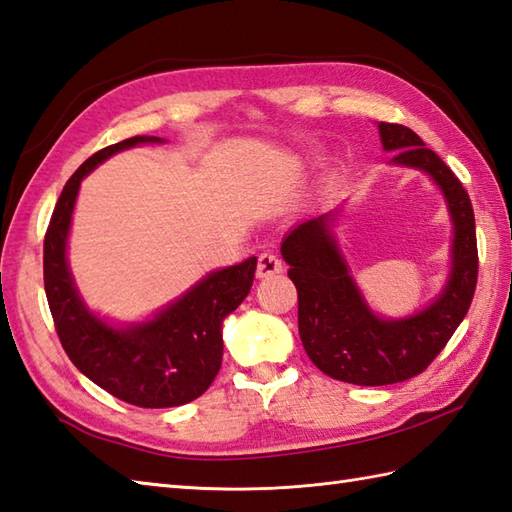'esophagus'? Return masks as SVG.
<instances>
[{"instance_id": "obj_1", "label": "esophagus", "mask_w": 512, "mask_h": 512, "mask_svg": "<svg viewBox=\"0 0 512 512\" xmlns=\"http://www.w3.org/2000/svg\"><path fill=\"white\" fill-rule=\"evenodd\" d=\"M278 271H282V260L276 252H263L258 256V267H256V274L258 278H269L278 274Z\"/></svg>"}]
</instances>
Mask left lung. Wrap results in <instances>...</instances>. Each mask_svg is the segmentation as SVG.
<instances>
[{
  "mask_svg": "<svg viewBox=\"0 0 512 512\" xmlns=\"http://www.w3.org/2000/svg\"><path fill=\"white\" fill-rule=\"evenodd\" d=\"M392 164L436 181L453 221L451 274L427 309L403 320L374 315L331 232V212L298 223L280 245L298 289V328L306 355L328 377L355 385H390L423 372L467 315L478 285V241L469 192L440 157L403 124L379 122Z\"/></svg>",
  "mask_w": 512,
  "mask_h": 512,
  "instance_id": "8db88e82",
  "label": "left lung"
}]
</instances>
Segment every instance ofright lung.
Here are the masks:
<instances>
[{"mask_svg":"<svg viewBox=\"0 0 512 512\" xmlns=\"http://www.w3.org/2000/svg\"><path fill=\"white\" fill-rule=\"evenodd\" d=\"M164 142L149 135L94 153L67 179L43 241V285L61 344L87 379L138 407H177L210 388L223 359L221 326L254 282L256 256L212 271L153 320L116 328L87 309L67 267V234L85 175L131 146Z\"/></svg>","mask_w":512,"mask_h":512,"instance_id":"obj_1","label":"right lung"}]
</instances>
